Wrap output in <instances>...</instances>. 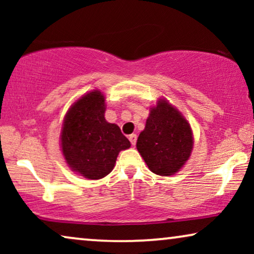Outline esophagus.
<instances>
[{
  "label": "esophagus",
  "instance_id": "34e87169",
  "mask_svg": "<svg viewBox=\"0 0 254 254\" xmlns=\"http://www.w3.org/2000/svg\"><path fill=\"white\" fill-rule=\"evenodd\" d=\"M128 138H129V141H130L131 145H135V144H136V140H137L136 134H130L129 136H128Z\"/></svg>",
  "mask_w": 254,
  "mask_h": 254
}]
</instances>
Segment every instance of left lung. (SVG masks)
<instances>
[{
  "label": "left lung",
  "instance_id": "8db88e82",
  "mask_svg": "<svg viewBox=\"0 0 254 254\" xmlns=\"http://www.w3.org/2000/svg\"><path fill=\"white\" fill-rule=\"evenodd\" d=\"M193 143L189 121L168 100L159 98L150 109L136 148L151 172L168 177L189 161Z\"/></svg>",
  "mask_w": 254,
  "mask_h": 254
}]
</instances>
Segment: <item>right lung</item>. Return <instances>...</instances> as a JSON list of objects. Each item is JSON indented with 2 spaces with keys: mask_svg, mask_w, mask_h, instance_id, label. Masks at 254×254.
I'll return each mask as SVG.
<instances>
[{
  "mask_svg": "<svg viewBox=\"0 0 254 254\" xmlns=\"http://www.w3.org/2000/svg\"><path fill=\"white\" fill-rule=\"evenodd\" d=\"M105 110L103 93L88 92L68 110L61 130L62 154L69 168L91 180L109 175L119 152L130 147L119 126L107 123Z\"/></svg>",
  "mask_w": 254,
  "mask_h": 254,
  "instance_id": "right-lung-1",
  "label": "right lung"
}]
</instances>
